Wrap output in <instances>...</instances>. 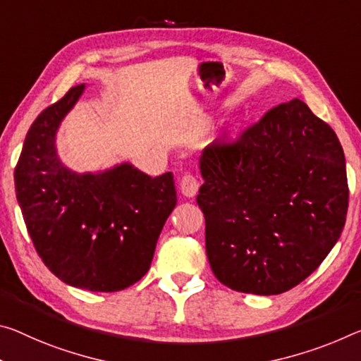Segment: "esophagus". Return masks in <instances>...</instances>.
<instances>
[{"label":"esophagus","instance_id":"1","mask_svg":"<svg viewBox=\"0 0 361 361\" xmlns=\"http://www.w3.org/2000/svg\"><path fill=\"white\" fill-rule=\"evenodd\" d=\"M180 188H181L183 196L194 197V196H196V194H197V191H199V181L196 180V176H194V175L186 173V175L181 178Z\"/></svg>","mask_w":361,"mask_h":361}]
</instances>
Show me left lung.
Returning a JSON list of instances; mask_svg holds the SVG:
<instances>
[{
	"mask_svg": "<svg viewBox=\"0 0 361 361\" xmlns=\"http://www.w3.org/2000/svg\"><path fill=\"white\" fill-rule=\"evenodd\" d=\"M199 169L207 259L233 290L286 293L341 238L348 207L344 151L304 101L270 109L236 141H214Z\"/></svg>",
	"mask_w": 361,
	"mask_h": 361,
	"instance_id": "1",
	"label": "left lung"
}]
</instances>
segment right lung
I'll return each instance as SVG.
<instances>
[{
    "label": "right lung",
    "mask_w": 361,
    "mask_h": 361,
    "mask_svg": "<svg viewBox=\"0 0 361 361\" xmlns=\"http://www.w3.org/2000/svg\"><path fill=\"white\" fill-rule=\"evenodd\" d=\"M85 91L77 85L44 109L25 136L16 196L38 255L73 288L117 293L149 270L159 234L176 205L173 175L125 162L77 173L56 151L57 128Z\"/></svg>",
    "instance_id": "right-lung-1"
}]
</instances>
